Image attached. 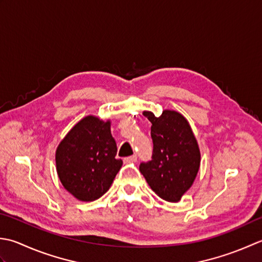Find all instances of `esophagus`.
I'll return each mask as SVG.
<instances>
[{"label": "esophagus", "mask_w": 262, "mask_h": 262, "mask_svg": "<svg viewBox=\"0 0 262 262\" xmlns=\"http://www.w3.org/2000/svg\"><path fill=\"white\" fill-rule=\"evenodd\" d=\"M124 163L125 164H130V163H135V162H137V156L136 155H132V156H129V157H125L124 159Z\"/></svg>", "instance_id": "34e87169"}]
</instances>
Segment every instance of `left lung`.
Here are the masks:
<instances>
[{"instance_id": "8db88e82", "label": "left lung", "mask_w": 262, "mask_h": 262, "mask_svg": "<svg viewBox=\"0 0 262 262\" xmlns=\"http://www.w3.org/2000/svg\"><path fill=\"white\" fill-rule=\"evenodd\" d=\"M151 122V161L139 169L151 190L162 199L178 202L193 184L200 167V150L189 122L179 112L165 110L156 117L143 112Z\"/></svg>"}]
</instances>
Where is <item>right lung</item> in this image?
Returning a JSON list of instances; mask_svg holds the SVG:
<instances>
[{
    "instance_id": "right-lung-1",
    "label": "right lung",
    "mask_w": 262,
    "mask_h": 262,
    "mask_svg": "<svg viewBox=\"0 0 262 262\" xmlns=\"http://www.w3.org/2000/svg\"><path fill=\"white\" fill-rule=\"evenodd\" d=\"M116 151L111 121L93 115L83 117L56 149V170L61 183L80 201L100 198L123 164L115 158Z\"/></svg>"
}]
</instances>
